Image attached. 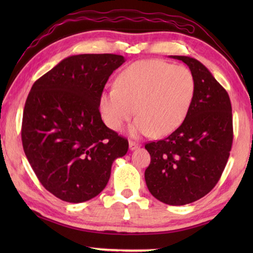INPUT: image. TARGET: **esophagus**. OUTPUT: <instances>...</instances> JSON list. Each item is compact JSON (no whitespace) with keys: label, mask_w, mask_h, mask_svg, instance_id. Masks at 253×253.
Instances as JSON below:
<instances>
[{"label":"esophagus","mask_w":253,"mask_h":253,"mask_svg":"<svg viewBox=\"0 0 253 253\" xmlns=\"http://www.w3.org/2000/svg\"><path fill=\"white\" fill-rule=\"evenodd\" d=\"M138 147H139V144H137L135 142H132V140H130V142H129V149H130V151H135V149L138 148Z\"/></svg>","instance_id":"obj_1"}]
</instances>
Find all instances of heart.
Segmentation results:
<instances>
[{
	"mask_svg": "<svg viewBox=\"0 0 253 253\" xmlns=\"http://www.w3.org/2000/svg\"><path fill=\"white\" fill-rule=\"evenodd\" d=\"M195 92L187 68L160 60L131 63L118 75L115 89L99 96V111L110 129L121 130L134 116L132 135H169L182 125Z\"/></svg>",
	"mask_w": 253,
	"mask_h": 253,
	"instance_id": "1",
	"label": "heart"
}]
</instances>
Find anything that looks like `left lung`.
<instances>
[{
	"label": "left lung",
	"instance_id": "obj_1",
	"mask_svg": "<svg viewBox=\"0 0 253 253\" xmlns=\"http://www.w3.org/2000/svg\"><path fill=\"white\" fill-rule=\"evenodd\" d=\"M169 57L190 68L195 79L194 98L176 130L145 145L151 155L145 181L161 202L185 205L203 198L219 182L232 146V107L225 89L199 60Z\"/></svg>",
	"mask_w": 253,
	"mask_h": 253
}]
</instances>
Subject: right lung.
<instances>
[{"mask_svg":"<svg viewBox=\"0 0 253 253\" xmlns=\"http://www.w3.org/2000/svg\"><path fill=\"white\" fill-rule=\"evenodd\" d=\"M125 62L118 54L70 55L33 84L25 101L22 144L42 185L58 199L81 203L106 187L111 165L128 142L101 119L99 96Z\"/></svg>","mask_w":253,"mask_h":253,"instance_id":"obj_1","label":"right lung"}]
</instances>
